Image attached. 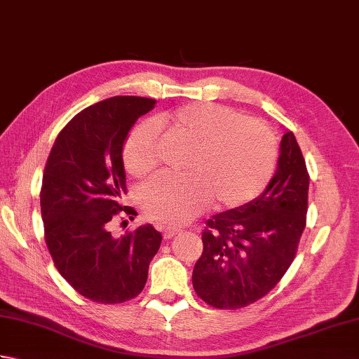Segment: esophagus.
Listing matches in <instances>:
<instances>
[{"label": "esophagus", "mask_w": 359, "mask_h": 359, "mask_svg": "<svg viewBox=\"0 0 359 359\" xmlns=\"http://www.w3.org/2000/svg\"><path fill=\"white\" fill-rule=\"evenodd\" d=\"M179 231L175 230V228H165V231H163V239H172L175 234H177Z\"/></svg>", "instance_id": "obj_1"}]
</instances>
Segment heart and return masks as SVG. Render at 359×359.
Segmentation results:
<instances>
[{
    "label": "heart",
    "mask_w": 359,
    "mask_h": 359,
    "mask_svg": "<svg viewBox=\"0 0 359 359\" xmlns=\"http://www.w3.org/2000/svg\"><path fill=\"white\" fill-rule=\"evenodd\" d=\"M158 128L194 144L188 177L158 174L143 188L147 215L160 224L179 226L193 220L211 197L222 208H236L261 194L273 177L278 148L262 121L231 108L193 103L142 121L123 148L126 170L143 177L160 158Z\"/></svg>",
    "instance_id": "b5f03b06"
}]
</instances>
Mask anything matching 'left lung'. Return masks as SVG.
<instances>
[{
	"label": "left lung",
	"mask_w": 359,
	"mask_h": 359,
	"mask_svg": "<svg viewBox=\"0 0 359 359\" xmlns=\"http://www.w3.org/2000/svg\"><path fill=\"white\" fill-rule=\"evenodd\" d=\"M310 177L292 131L280 140L276 172L248 203L215 215L193 270L197 296L216 309L261 299L292 265L306 228Z\"/></svg>",
	"instance_id": "left-lung-1"
}]
</instances>
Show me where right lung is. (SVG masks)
Instances as JSON below:
<instances>
[{"label": "right lung", "mask_w": 359, "mask_h": 359, "mask_svg": "<svg viewBox=\"0 0 359 359\" xmlns=\"http://www.w3.org/2000/svg\"><path fill=\"white\" fill-rule=\"evenodd\" d=\"M143 97H111L79 112L58 134L40 194L44 238L60 274L81 296L118 304L139 294L162 234L147 224L114 238L109 224L126 194L123 147L140 116L156 106Z\"/></svg>", "instance_id": "add662e5"}]
</instances>
